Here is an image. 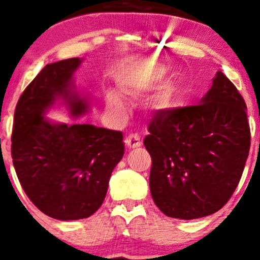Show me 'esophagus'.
Returning <instances> with one entry per match:
<instances>
[{
    "label": "esophagus",
    "instance_id": "1",
    "mask_svg": "<svg viewBox=\"0 0 260 260\" xmlns=\"http://www.w3.org/2000/svg\"><path fill=\"white\" fill-rule=\"evenodd\" d=\"M125 144L128 147V148H138V147L142 144L141 138H139V135L137 134L127 135L125 139Z\"/></svg>",
    "mask_w": 260,
    "mask_h": 260
}]
</instances>
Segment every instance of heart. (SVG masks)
<instances>
[{
	"label": "heart",
	"mask_w": 260,
	"mask_h": 260,
	"mask_svg": "<svg viewBox=\"0 0 260 260\" xmlns=\"http://www.w3.org/2000/svg\"><path fill=\"white\" fill-rule=\"evenodd\" d=\"M165 75V69L157 68L153 69V70L148 71L141 79L135 82L134 89H139V91H146V89H151L156 86L157 83H160ZM172 99H173V89L172 87L165 86L162 88H160L157 91V93L153 98V103L157 108H165L168 105H171ZM108 108L113 112H121L123 109V103L122 99L119 98L116 93H109L107 99Z\"/></svg>",
	"instance_id": "obj_1"
}]
</instances>
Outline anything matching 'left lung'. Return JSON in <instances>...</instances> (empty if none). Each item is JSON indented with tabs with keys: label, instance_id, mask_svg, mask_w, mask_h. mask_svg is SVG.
Masks as SVG:
<instances>
[{
	"label": "left lung",
	"instance_id": "1",
	"mask_svg": "<svg viewBox=\"0 0 260 260\" xmlns=\"http://www.w3.org/2000/svg\"><path fill=\"white\" fill-rule=\"evenodd\" d=\"M246 109L236 86L217 71L201 104L152 117L143 143L152 158L151 195L162 213L199 219L226 204L249 156Z\"/></svg>",
	"mask_w": 260,
	"mask_h": 260
}]
</instances>
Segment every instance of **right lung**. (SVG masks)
Wrapping results in <instances>:
<instances>
[{"label":"right lung","instance_id":"add662e5","mask_svg":"<svg viewBox=\"0 0 260 260\" xmlns=\"http://www.w3.org/2000/svg\"><path fill=\"white\" fill-rule=\"evenodd\" d=\"M80 62L62 59L36 75L18 100L11 134V157L23 190L41 212L63 221L86 219L100 208L125 148L121 132L56 125L43 117L58 98L73 116L86 112V103L69 89Z\"/></svg>","mask_w":260,"mask_h":260}]
</instances>
